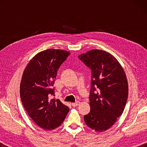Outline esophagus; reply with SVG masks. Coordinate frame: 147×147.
<instances>
[{
  "label": "esophagus",
  "instance_id": "esophagus-1",
  "mask_svg": "<svg viewBox=\"0 0 147 147\" xmlns=\"http://www.w3.org/2000/svg\"><path fill=\"white\" fill-rule=\"evenodd\" d=\"M80 102L79 101H76V102H74V103H72V106H73V107H76V106H78L79 104H80Z\"/></svg>",
  "mask_w": 147,
  "mask_h": 147
}]
</instances>
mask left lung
<instances>
[{"mask_svg": "<svg viewBox=\"0 0 147 147\" xmlns=\"http://www.w3.org/2000/svg\"><path fill=\"white\" fill-rule=\"evenodd\" d=\"M91 71L90 111L86 124L96 131L108 130L123 113L128 94L125 73L113 56L101 50H91L78 56Z\"/></svg>", "mask_w": 147, "mask_h": 147, "instance_id": "left-lung-1", "label": "left lung"}]
</instances>
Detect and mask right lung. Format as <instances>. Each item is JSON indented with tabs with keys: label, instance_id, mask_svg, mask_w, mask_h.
<instances>
[{
	"label": "right lung",
	"instance_id": "add662e5",
	"mask_svg": "<svg viewBox=\"0 0 147 147\" xmlns=\"http://www.w3.org/2000/svg\"><path fill=\"white\" fill-rule=\"evenodd\" d=\"M71 53L47 49L37 54L24 69L20 86V96L30 118L45 130H51L63 123L69 108L54 95V82L61 65Z\"/></svg>",
	"mask_w": 147,
	"mask_h": 147
}]
</instances>
